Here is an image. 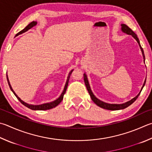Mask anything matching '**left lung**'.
<instances>
[{
    "instance_id": "8db88e82",
    "label": "left lung",
    "mask_w": 152,
    "mask_h": 152,
    "mask_svg": "<svg viewBox=\"0 0 152 152\" xmlns=\"http://www.w3.org/2000/svg\"><path fill=\"white\" fill-rule=\"evenodd\" d=\"M121 26H122V31L123 32H125V33H126V34H129V35H132V37H133L135 38V39L136 40V41L137 42V43H138V45L140 46V49H141V51L142 52V55H143V61H144V62H145L144 52H143V50L142 48L141 45H140V40L138 39V38L137 37V35L135 34V32L133 31V30H132L130 28H129V27L127 26L126 24H121ZM84 80L85 85H86V88H87V90L88 91V93H89L90 97H91V98H92V101L94 102L99 107H102V108H104V109H106V110H122V109L126 108V107H128L129 106H130V105L132 103H134V102L136 101V99L138 98V96L140 94V93H141L143 86H144V85L145 84V81H146V79H145L144 83H143V86H142V89H141V91H140V92L136 96V97L134 98L133 99H132L131 100L127 102H126V103H124V104H107V103H106V102H104L100 100H99V99H98L97 98H96L94 95V94L92 93V90H91V88H90V86L89 82H88V78H87V76H86V74L85 73L84 74Z\"/></svg>"
}]
</instances>
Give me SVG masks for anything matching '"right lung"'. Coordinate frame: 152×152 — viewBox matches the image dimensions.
I'll list each match as a JSON object with an SVG mask.
<instances>
[{"label":"right lung","instance_id":"obj_1","mask_svg":"<svg viewBox=\"0 0 152 152\" xmlns=\"http://www.w3.org/2000/svg\"><path fill=\"white\" fill-rule=\"evenodd\" d=\"M37 21H32V23H30L29 24H28L25 28H24L23 30H21L20 32H18L16 36L19 35L20 34H22V33L23 32H25L27 30H28L29 29H30L31 28H32L33 26H34L37 25ZM72 70H71L70 72V73H69L68 76V78H67V80L66 82V84H65V86L64 88V90H63L62 93L61 94V95H60V97L56 99V100H54L53 102H50V103H46V104H40V105H32V104H27L26 102H24V101H23L21 100V99L18 97V96L16 94V93L15 92V91L12 90V87H11V85L10 84V82L9 80V78H8V76L7 75V81H8V84L9 85V87L10 88V90L12 92L14 93V94L15 95V96L16 98H17L18 100L20 102L23 104L24 106H25L26 107H28V108L33 110H50V109H52L53 108V107H55L56 106H57L58 105L60 102H61L62 100H63V97H64V94L66 93V91L67 89V87H68V82H69V79H70V77L72 72Z\"/></svg>","mask_w":152,"mask_h":152}]
</instances>
